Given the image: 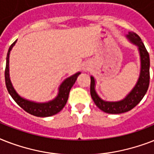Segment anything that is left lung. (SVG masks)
Listing matches in <instances>:
<instances>
[{
  "label": "left lung",
  "mask_w": 154,
  "mask_h": 154,
  "mask_svg": "<svg viewBox=\"0 0 154 154\" xmlns=\"http://www.w3.org/2000/svg\"><path fill=\"white\" fill-rule=\"evenodd\" d=\"M127 38L138 47L140 58H141V71L140 76L136 85L131 92L119 101H105L99 97L95 90V79L91 76L90 82V94L94 103L101 110L107 113L118 114L128 112L134 109L146 95L149 85V55L146 50L143 42H141L138 35L135 32H129L127 34Z\"/></svg>",
  "instance_id": "1"
}]
</instances>
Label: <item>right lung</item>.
Returning <instances> with one entry per match:
<instances>
[{
    "label": "right lung",
    "mask_w": 154,
    "mask_h": 154,
    "mask_svg": "<svg viewBox=\"0 0 154 154\" xmlns=\"http://www.w3.org/2000/svg\"><path fill=\"white\" fill-rule=\"evenodd\" d=\"M16 42L17 41H15L11 45L7 53V57H6L5 78V85L8 92L13 97V100L17 102V104L30 114L40 117H50V116L57 114L65 107L69 98L70 89L74 85L75 82L77 81V77L79 76L81 72H78L71 77L66 78L59 87L57 96L52 101L45 103H37L34 101H28L18 95V94L13 87V85L11 83L10 78H9V54H10L11 49H13Z\"/></svg>",
    "instance_id": "obj_1"
}]
</instances>
